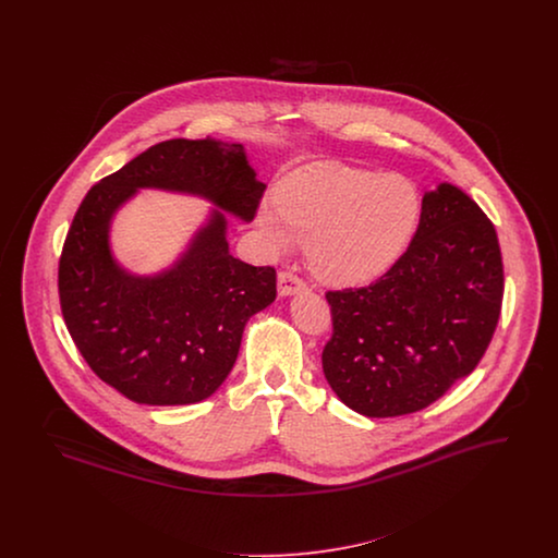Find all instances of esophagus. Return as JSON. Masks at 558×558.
I'll return each instance as SVG.
<instances>
[{"label":"esophagus","instance_id":"34e87169","mask_svg":"<svg viewBox=\"0 0 558 558\" xmlns=\"http://www.w3.org/2000/svg\"><path fill=\"white\" fill-rule=\"evenodd\" d=\"M301 291H305V282L299 276L289 274V271H282L278 276V294L280 296H291V294H296V292Z\"/></svg>","mask_w":558,"mask_h":558}]
</instances>
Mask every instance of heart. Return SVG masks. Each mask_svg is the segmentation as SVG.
Wrapping results in <instances>:
<instances>
[{
  "label": "heart",
  "instance_id": "obj_1",
  "mask_svg": "<svg viewBox=\"0 0 558 558\" xmlns=\"http://www.w3.org/2000/svg\"><path fill=\"white\" fill-rule=\"evenodd\" d=\"M421 192L399 173L314 162L276 190V211L264 207L257 226L278 253L307 242V262L319 280L366 284L408 251L421 221Z\"/></svg>",
  "mask_w": 558,
  "mask_h": 558
}]
</instances>
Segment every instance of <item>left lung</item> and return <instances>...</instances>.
<instances>
[{
	"mask_svg": "<svg viewBox=\"0 0 558 558\" xmlns=\"http://www.w3.org/2000/svg\"><path fill=\"white\" fill-rule=\"evenodd\" d=\"M505 267L487 215L448 182L425 192L414 239L371 287L326 292L322 368L368 418L412 414L477 368L500 318Z\"/></svg>",
	"mask_w": 558,
	"mask_h": 558,
	"instance_id": "obj_1",
	"label": "left lung"
}]
</instances>
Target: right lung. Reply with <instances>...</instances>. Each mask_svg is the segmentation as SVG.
<instances>
[{
	"mask_svg": "<svg viewBox=\"0 0 558 558\" xmlns=\"http://www.w3.org/2000/svg\"><path fill=\"white\" fill-rule=\"evenodd\" d=\"M140 189L209 199L216 209L173 267L132 275L111 255L109 223ZM266 184L242 144L167 140L87 192L64 240L58 292L75 345L135 403L187 405L228 378L244 326L276 299V269L230 255L226 213L253 221Z\"/></svg>",
	"mask_w": 558,
	"mask_h": 558,
	"instance_id": "obj_1",
	"label": "right lung"
}]
</instances>
